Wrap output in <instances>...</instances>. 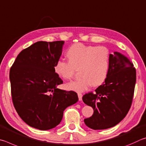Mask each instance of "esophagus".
Returning a JSON list of instances; mask_svg holds the SVG:
<instances>
[{"instance_id": "34e87169", "label": "esophagus", "mask_w": 146, "mask_h": 146, "mask_svg": "<svg viewBox=\"0 0 146 146\" xmlns=\"http://www.w3.org/2000/svg\"><path fill=\"white\" fill-rule=\"evenodd\" d=\"M78 98H79V100L81 101L82 100V97H83V94L80 93V92H78Z\"/></svg>"}]
</instances>
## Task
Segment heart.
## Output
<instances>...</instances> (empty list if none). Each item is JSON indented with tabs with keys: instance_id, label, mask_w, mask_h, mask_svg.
<instances>
[{
	"instance_id": "heart-1",
	"label": "heart",
	"mask_w": 146,
	"mask_h": 146,
	"mask_svg": "<svg viewBox=\"0 0 146 146\" xmlns=\"http://www.w3.org/2000/svg\"><path fill=\"white\" fill-rule=\"evenodd\" d=\"M68 61L60 59L54 70L59 77L65 80L73 79L78 70L82 78L66 85L69 90L83 92L91 86L103 83L108 75L110 52L105 46L75 43L66 52Z\"/></svg>"
}]
</instances>
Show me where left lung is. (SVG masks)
Masks as SVG:
<instances>
[{"label":"left lung","instance_id":"1","mask_svg":"<svg viewBox=\"0 0 146 146\" xmlns=\"http://www.w3.org/2000/svg\"><path fill=\"white\" fill-rule=\"evenodd\" d=\"M136 83V69L122 54H110L108 75L103 85L85 94L83 101L94 109L93 115L84 122L93 129L113 127L123 119L131 106Z\"/></svg>","mask_w":146,"mask_h":146}]
</instances>
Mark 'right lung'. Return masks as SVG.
Segmentation results:
<instances>
[{
  "mask_svg": "<svg viewBox=\"0 0 146 146\" xmlns=\"http://www.w3.org/2000/svg\"><path fill=\"white\" fill-rule=\"evenodd\" d=\"M64 41L37 42L17 56L9 71L12 101L25 123L48 130L62 119L66 107L77 103L74 91L57 88L63 81L54 70Z\"/></svg>",
  "mask_w": 146,
  "mask_h": 146,
  "instance_id": "obj_1",
  "label": "right lung"
}]
</instances>
